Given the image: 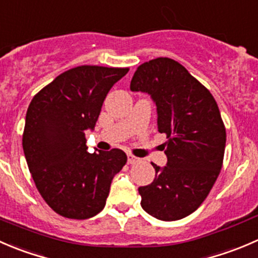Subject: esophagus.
<instances>
[{
    "label": "esophagus",
    "mask_w": 258,
    "mask_h": 258,
    "mask_svg": "<svg viewBox=\"0 0 258 258\" xmlns=\"http://www.w3.org/2000/svg\"><path fill=\"white\" fill-rule=\"evenodd\" d=\"M139 160H140L139 158L134 157L133 154H128V163H129V164H135V163H138Z\"/></svg>",
    "instance_id": "esophagus-1"
}]
</instances>
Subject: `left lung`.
I'll return each instance as SVG.
<instances>
[{
  "label": "left lung",
  "mask_w": 258,
  "mask_h": 258,
  "mask_svg": "<svg viewBox=\"0 0 258 258\" xmlns=\"http://www.w3.org/2000/svg\"><path fill=\"white\" fill-rule=\"evenodd\" d=\"M130 90L150 94L158 132L168 139L163 144L167 167L152 163L155 178L139 187L140 205L162 221L184 218L205 202L223 164L226 128L218 105L205 85L169 57L138 66Z\"/></svg>",
  "instance_id": "1"
}]
</instances>
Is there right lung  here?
Returning a JSON list of instances; mask_svg holds the SVG:
<instances>
[{"mask_svg":"<svg viewBox=\"0 0 258 258\" xmlns=\"http://www.w3.org/2000/svg\"><path fill=\"white\" fill-rule=\"evenodd\" d=\"M129 68L81 65L42 88L26 113L22 148L35 185L57 215L86 219L105 207L114 175L126 163L120 149L89 153L106 94Z\"/></svg>","mask_w":258,"mask_h":258,"instance_id":"1","label":"right lung"}]
</instances>
